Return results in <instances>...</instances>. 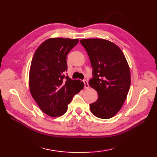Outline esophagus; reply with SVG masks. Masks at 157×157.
Masks as SVG:
<instances>
[{
    "label": "esophagus",
    "instance_id": "1",
    "mask_svg": "<svg viewBox=\"0 0 157 157\" xmlns=\"http://www.w3.org/2000/svg\"><path fill=\"white\" fill-rule=\"evenodd\" d=\"M83 82H84V88H86V89L89 88V84H88L87 80L84 79V80H83Z\"/></svg>",
    "mask_w": 157,
    "mask_h": 157
}]
</instances>
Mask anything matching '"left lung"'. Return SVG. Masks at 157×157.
I'll use <instances>...</instances> for the list:
<instances>
[{"label": "left lung", "instance_id": "1", "mask_svg": "<svg viewBox=\"0 0 157 157\" xmlns=\"http://www.w3.org/2000/svg\"><path fill=\"white\" fill-rule=\"evenodd\" d=\"M80 43L93 68L89 85L98 96L90 109L98 118H111L121 109L128 94L131 75L128 61L119 46L106 40L83 39Z\"/></svg>", "mask_w": 157, "mask_h": 157}]
</instances>
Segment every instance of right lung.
Segmentation results:
<instances>
[{"mask_svg": "<svg viewBox=\"0 0 157 157\" xmlns=\"http://www.w3.org/2000/svg\"><path fill=\"white\" fill-rule=\"evenodd\" d=\"M78 39L49 38L39 46L32 60L29 90L45 114L54 117L65 114L75 94L84 88L80 80L65 76L67 55Z\"/></svg>", "mask_w": 157, "mask_h": 157, "instance_id": "1", "label": "right lung"}]
</instances>
